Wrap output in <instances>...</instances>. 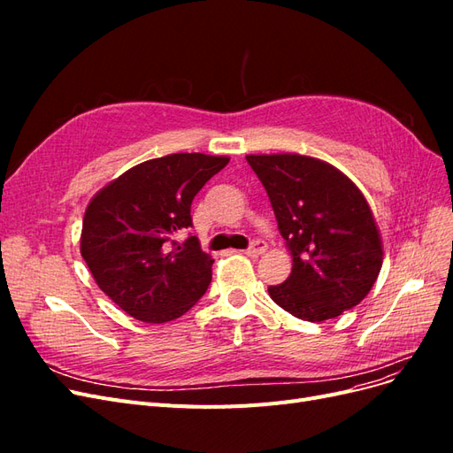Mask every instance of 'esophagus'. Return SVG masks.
<instances>
[{
    "mask_svg": "<svg viewBox=\"0 0 453 453\" xmlns=\"http://www.w3.org/2000/svg\"><path fill=\"white\" fill-rule=\"evenodd\" d=\"M266 251V243L265 242H260V240H257V242H253L248 250H245L243 253L248 255V257H258V255H263Z\"/></svg>",
    "mask_w": 453,
    "mask_h": 453,
    "instance_id": "obj_1",
    "label": "esophagus"
}]
</instances>
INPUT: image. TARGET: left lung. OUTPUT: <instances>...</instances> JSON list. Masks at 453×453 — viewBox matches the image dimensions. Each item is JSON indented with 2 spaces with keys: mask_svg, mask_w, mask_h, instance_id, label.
<instances>
[{
  "mask_svg": "<svg viewBox=\"0 0 453 453\" xmlns=\"http://www.w3.org/2000/svg\"><path fill=\"white\" fill-rule=\"evenodd\" d=\"M245 158L266 188L293 257L289 278L268 287L273 303L311 323L357 306L383 263L380 230L359 187L333 164L313 157Z\"/></svg>",
  "mask_w": 453,
  "mask_h": 453,
  "instance_id": "8db88e82",
  "label": "left lung"
}]
</instances>
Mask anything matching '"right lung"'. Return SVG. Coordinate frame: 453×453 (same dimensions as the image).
I'll return each mask as SVG.
<instances>
[{
	"mask_svg": "<svg viewBox=\"0 0 453 453\" xmlns=\"http://www.w3.org/2000/svg\"><path fill=\"white\" fill-rule=\"evenodd\" d=\"M228 157L175 153L145 160L88 202L81 255L100 289L134 319L166 323L193 308L211 281L213 258L196 236L190 203Z\"/></svg>",
	"mask_w": 453,
	"mask_h": 453,
	"instance_id": "right-lung-1",
	"label": "right lung"
}]
</instances>
